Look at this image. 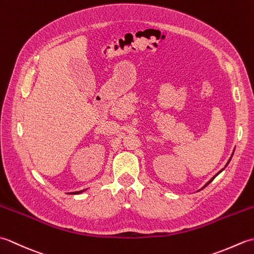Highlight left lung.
<instances>
[{
  "label": "left lung",
  "mask_w": 254,
  "mask_h": 254,
  "mask_svg": "<svg viewBox=\"0 0 254 254\" xmlns=\"http://www.w3.org/2000/svg\"><path fill=\"white\" fill-rule=\"evenodd\" d=\"M231 157H233V155H231ZM231 157H230V158H229V160H228V163H227V164H226V166H225V168H226V167H227V165H228V164H229V161H230V160H231ZM223 170H224V169H222V170H220V171H219V172H218V174H216V175H215V176H214V177H213V178H212V179H210V180H209V181H208V182H207V183H206V185H205V186H204V187H203V188H202V189H204V188H205V187H206V186H208V185H209V183H210V182H212V181H213V180H214V178H215V177H216V176H218V175H219V174H220V172H222V171H223Z\"/></svg>",
  "instance_id": "left-lung-1"
}]
</instances>
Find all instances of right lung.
Returning <instances> with one entry per match:
<instances>
[{"mask_svg": "<svg viewBox=\"0 0 254 254\" xmlns=\"http://www.w3.org/2000/svg\"><path fill=\"white\" fill-rule=\"evenodd\" d=\"M87 190V189H85V190H80V191H75V192H69L68 194H79V193H83L84 191Z\"/></svg>", "mask_w": 254, "mask_h": 254, "instance_id": "1", "label": "right lung"}]
</instances>
